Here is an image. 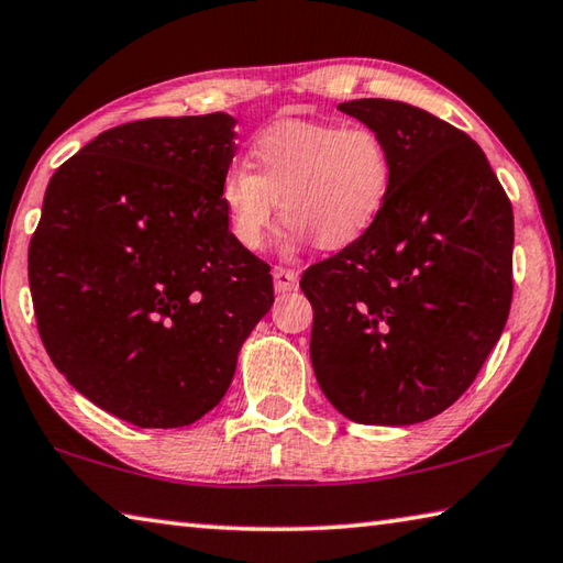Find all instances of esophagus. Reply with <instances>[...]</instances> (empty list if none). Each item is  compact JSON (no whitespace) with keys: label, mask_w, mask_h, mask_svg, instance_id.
I'll return each instance as SVG.
<instances>
[{"label":"esophagus","mask_w":563,"mask_h":563,"mask_svg":"<svg viewBox=\"0 0 563 563\" xmlns=\"http://www.w3.org/2000/svg\"><path fill=\"white\" fill-rule=\"evenodd\" d=\"M298 280H300V275H298V271H290V268H273V283H275V290L278 292H290V290H295L298 288Z\"/></svg>","instance_id":"34e87169"}]
</instances>
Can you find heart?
Returning a JSON list of instances; mask_svg holds the SVG:
<instances>
[{"instance_id": "obj_1", "label": "heart", "mask_w": 563, "mask_h": 563, "mask_svg": "<svg viewBox=\"0 0 563 563\" xmlns=\"http://www.w3.org/2000/svg\"><path fill=\"white\" fill-rule=\"evenodd\" d=\"M247 167H231L219 201L233 241L261 251L280 211L285 246L310 239L322 251L352 246L374 229L391 197V152L364 125L292 120L253 142Z\"/></svg>"}]
</instances>
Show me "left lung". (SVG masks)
<instances>
[{
  "instance_id": "8db88e82",
  "label": "left lung",
  "mask_w": 563,
  "mask_h": 563,
  "mask_svg": "<svg viewBox=\"0 0 563 563\" xmlns=\"http://www.w3.org/2000/svg\"><path fill=\"white\" fill-rule=\"evenodd\" d=\"M336 108L379 132L394 184L364 239L302 273L312 369L350 421L421 423L467 391L505 330L512 203L451 122L384 98Z\"/></svg>"
}]
</instances>
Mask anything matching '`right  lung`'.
Masks as SVG:
<instances>
[{"instance_id": "obj_1", "label": "right lung", "mask_w": 563, "mask_h": 563, "mask_svg": "<svg viewBox=\"0 0 563 563\" xmlns=\"http://www.w3.org/2000/svg\"><path fill=\"white\" fill-rule=\"evenodd\" d=\"M227 112L110 128L56 169L29 243L41 342L76 391L140 428L199 421L273 305L271 265L219 201Z\"/></svg>"}]
</instances>
